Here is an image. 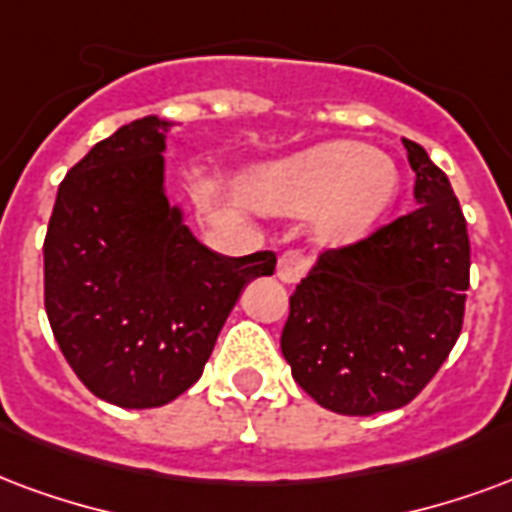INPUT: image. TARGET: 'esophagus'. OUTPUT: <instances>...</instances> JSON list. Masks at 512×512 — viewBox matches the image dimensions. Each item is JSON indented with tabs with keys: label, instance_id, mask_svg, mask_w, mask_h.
Returning a JSON list of instances; mask_svg holds the SVG:
<instances>
[{
	"label": "esophagus",
	"instance_id": "obj_1",
	"mask_svg": "<svg viewBox=\"0 0 512 512\" xmlns=\"http://www.w3.org/2000/svg\"><path fill=\"white\" fill-rule=\"evenodd\" d=\"M306 271V260L298 252H285V255L279 257V263H276V276L285 282V285H293L298 282Z\"/></svg>",
	"mask_w": 512,
	"mask_h": 512
}]
</instances>
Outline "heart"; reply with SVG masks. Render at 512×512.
<instances>
[{"mask_svg": "<svg viewBox=\"0 0 512 512\" xmlns=\"http://www.w3.org/2000/svg\"><path fill=\"white\" fill-rule=\"evenodd\" d=\"M249 198L274 214L314 211V238L325 246L358 244L396 208V162L361 143H325L252 170Z\"/></svg>", "mask_w": 512, "mask_h": 512, "instance_id": "obj_1", "label": "heart"}]
</instances>
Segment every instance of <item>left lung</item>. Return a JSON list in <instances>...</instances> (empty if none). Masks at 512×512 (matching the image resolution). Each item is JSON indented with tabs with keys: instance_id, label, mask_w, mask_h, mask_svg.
Masks as SVG:
<instances>
[{
	"instance_id": "obj_1",
	"label": "left lung",
	"mask_w": 512,
	"mask_h": 512,
	"mask_svg": "<svg viewBox=\"0 0 512 512\" xmlns=\"http://www.w3.org/2000/svg\"><path fill=\"white\" fill-rule=\"evenodd\" d=\"M415 203L361 244L320 255L290 295L282 355L339 415L399 410L453 350L469 287V236L448 176L404 138Z\"/></svg>"
}]
</instances>
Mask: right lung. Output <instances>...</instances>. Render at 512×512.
<instances>
[{
	"label": "right lung",
	"instance_id": "add662e5",
	"mask_svg": "<svg viewBox=\"0 0 512 512\" xmlns=\"http://www.w3.org/2000/svg\"><path fill=\"white\" fill-rule=\"evenodd\" d=\"M176 121L146 116L100 140L56 192L45 233V312L97 399L149 410L203 374L244 287L274 252L225 257L184 225L165 189Z\"/></svg>",
	"mask_w": 512,
	"mask_h": 512
}]
</instances>
